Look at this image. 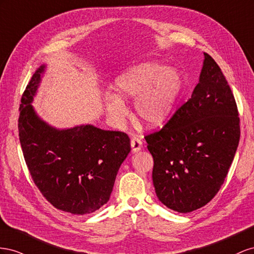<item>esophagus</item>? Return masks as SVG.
<instances>
[{
    "mask_svg": "<svg viewBox=\"0 0 254 254\" xmlns=\"http://www.w3.org/2000/svg\"><path fill=\"white\" fill-rule=\"evenodd\" d=\"M131 147H132V151L134 152V153H136V152L140 151V149L142 148V142L139 138H136V137H134V138H132V140H131Z\"/></svg>",
    "mask_w": 254,
    "mask_h": 254,
    "instance_id": "obj_1",
    "label": "esophagus"
}]
</instances>
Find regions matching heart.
I'll return each instance as SVG.
<instances>
[{"mask_svg": "<svg viewBox=\"0 0 254 254\" xmlns=\"http://www.w3.org/2000/svg\"><path fill=\"white\" fill-rule=\"evenodd\" d=\"M182 88V79L175 69L146 64L122 76L115 85V97L107 99L106 111L115 122H125L127 108L121 101L135 99L136 118L155 127L169 118Z\"/></svg>", "mask_w": 254, "mask_h": 254, "instance_id": "heart-1", "label": "heart"}]
</instances>
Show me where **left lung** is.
<instances>
[{
    "label": "left lung",
    "mask_w": 254,
    "mask_h": 254,
    "mask_svg": "<svg viewBox=\"0 0 254 254\" xmlns=\"http://www.w3.org/2000/svg\"><path fill=\"white\" fill-rule=\"evenodd\" d=\"M240 136L234 95L218 64L204 53L191 98L159 131L144 136L159 201L179 213L207 204L227 178Z\"/></svg>",
    "instance_id": "left-lung-1"
}]
</instances>
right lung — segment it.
Segmentation results:
<instances>
[{
	"mask_svg": "<svg viewBox=\"0 0 254 254\" xmlns=\"http://www.w3.org/2000/svg\"><path fill=\"white\" fill-rule=\"evenodd\" d=\"M45 71L35 72L22 95L19 138L35 185L57 209L73 215L96 212L110 200L121 164L131 151L126 133L90 125L57 129L31 105Z\"/></svg>",
	"mask_w": 254,
	"mask_h": 254,
	"instance_id": "right-lung-1",
	"label": "right lung"
}]
</instances>
